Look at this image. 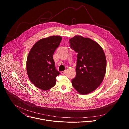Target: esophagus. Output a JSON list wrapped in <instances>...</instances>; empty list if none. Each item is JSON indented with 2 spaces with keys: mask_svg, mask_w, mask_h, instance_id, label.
<instances>
[{
  "mask_svg": "<svg viewBox=\"0 0 129 129\" xmlns=\"http://www.w3.org/2000/svg\"><path fill=\"white\" fill-rule=\"evenodd\" d=\"M66 72V70H65V71H62L61 72V74H62V75H64Z\"/></svg>",
  "mask_w": 129,
  "mask_h": 129,
  "instance_id": "obj_1",
  "label": "esophagus"
}]
</instances>
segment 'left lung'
Masks as SVG:
<instances>
[{
  "label": "left lung",
  "instance_id": "1",
  "mask_svg": "<svg viewBox=\"0 0 129 129\" xmlns=\"http://www.w3.org/2000/svg\"><path fill=\"white\" fill-rule=\"evenodd\" d=\"M69 46L77 54L76 76L72 85L79 93L87 94L102 83L106 70V59L101 46L95 41L81 36L69 40Z\"/></svg>",
  "mask_w": 129,
  "mask_h": 129
}]
</instances>
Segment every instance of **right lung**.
I'll return each mask as SVG.
<instances>
[{"instance_id": "obj_1", "label": "right lung", "mask_w": 129, "mask_h": 129, "mask_svg": "<svg viewBox=\"0 0 129 129\" xmlns=\"http://www.w3.org/2000/svg\"><path fill=\"white\" fill-rule=\"evenodd\" d=\"M62 38L53 36L37 42L31 48L27 59L26 69L30 81L43 90L51 89L56 84L60 72L55 66L53 53L60 45Z\"/></svg>"}]
</instances>
